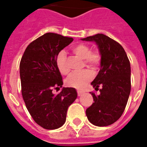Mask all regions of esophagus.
<instances>
[{
  "label": "esophagus",
  "instance_id": "1",
  "mask_svg": "<svg viewBox=\"0 0 147 147\" xmlns=\"http://www.w3.org/2000/svg\"><path fill=\"white\" fill-rule=\"evenodd\" d=\"M77 92H78V96H82V94H84V92H83V91H81V90H78Z\"/></svg>",
  "mask_w": 147,
  "mask_h": 147
}]
</instances>
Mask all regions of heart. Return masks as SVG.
Masks as SVG:
<instances>
[{"mask_svg":"<svg viewBox=\"0 0 147 147\" xmlns=\"http://www.w3.org/2000/svg\"><path fill=\"white\" fill-rule=\"evenodd\" d=\"M72 51L77 56L84 59L85 64L92 69H96L100 63V55L97 52H91V49L84 44H78L72 47ZM56 65L57 69L62 75H67L69 71L68 66L67 58L64 51H60L56 58ZM93 78V74L89 70L76 71L70 74L65 80L68 86L76 89H82Z\"/></svg>","mask_w":147,"mask_h":147,"instance_id":"1","label":"heart"}]
</instances>
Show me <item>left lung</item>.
Masks as SVG:
<instances>
[{"label": "left lung", "instance_id": "obj_1", "mask_svg": "<svg viewBox=\"0 0 147 147\" xmlns=\"http://www.w3.org/2000/svg\"><path fill=\"white\" fill-rule=\"evenodd\" d=\"M94 41L100 55V69L91 82L95 90L100 94L92 93L94 102L86 109V115L93 125L108 126L121 116L131 92V65L121 45L103 34L82 38ZM91 94V93H90Z\"/></svg>", "mask_w": 147, "mask_h": 147}]
</instances>
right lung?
<instances>
[{
	"label": "right lung",
	"mask_w": 147,
	"mask_h": 147,
	"mask_svg": "<svg viewBox=\"0 0 147 147\" xmlns=\"http://www.w3.org/2000/svg\"><path fill=\"white\" fill-rule=\"evenodd\" d=\"M72 38L46 33L30 43L20 65L22 95L32 119L47 130L64 125L68 108L77 98L73 88H63L61 74L56 65L57 54L72 42Z\"/></svg>",
	"instance_id": "obj_1"
}]
</instances>
